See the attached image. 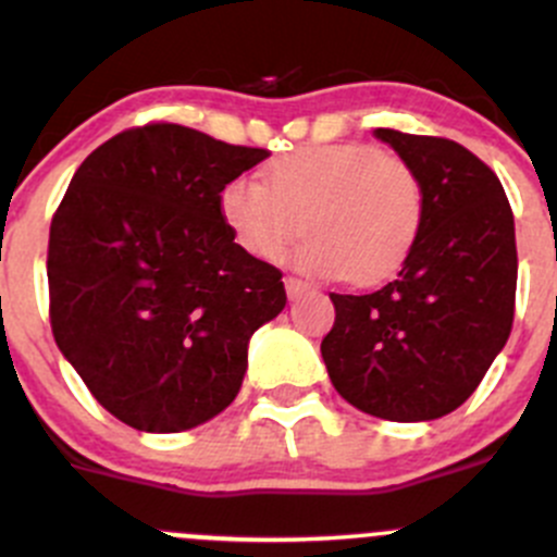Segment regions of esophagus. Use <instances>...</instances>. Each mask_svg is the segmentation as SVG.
<instances>
[{
    "label": "esophagus",
    "instance_id": "obj_1",
    "mask_svg": "<svg viewBox=\"0 0 557 557\" xmlns=\"http://www.w3.org/2000/svg\"><path fill=\"white\" fill-rule=\"evenodd\" d=\"M285 290H288V299H296V296H301L305 290H310V283H305V280L299 277H285Z\"/></svg>",
    "mask_w": 557,
    "mask_h": 557
}]
</instances>
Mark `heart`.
I'll use <instances>...</instances> for the list:
<instances>
[{"instance_id": "obj_1", "label": "heart", "mask_w": 557, "mask_h": 557, "mask_svg": "<svg viewBox=\"0 0 557 557\" xmlns=\"http://www.w3.org/2000/svg\"><path fill=\"white\" fill-rule=\"evenodd\" d=\"M221 215L237 245L277 261L301 232L296 263L318 277L377 283L418 243L425 188L404 156L367 143L312 145L274 161L256 180L234 177L221 190Z\"/></svg>"}]
</instances>
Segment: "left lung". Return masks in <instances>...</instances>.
<instances>
[{
    "mask_svg": "<svg viewBox=\"0 0 557 557\" xmlns=\"http://www.w3.org/2000/svg\"><path fill=\"white\" fill-rule=\"evenodd\" d=\"M423 180L425 221L396 280L331 294L320 342L339 396L396 423L458 409L507 345L518 290L515 218L496 172L445 137L377 128Z\"/></svg>",
    "mask_w": 557,
    "mask_h": 557,
    "instance_id": "left-lung-1",
    "label": "left lung"
}]
</instances>
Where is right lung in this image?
I'll list each match as a JSON object with an SVG mask.
<instances>
[{"label": "right lung", "instance_id": "add662e5", "mask_svg": "<svg viewBox=\"0 0 557 557\" xmlns=\"http://www.w3.org/2000/svg\"><path fill=\"white\" fill-rule=\"evenodd\" d=\"M267 156L159 121L77 166L50 221V329L121 423L177 434L239 393L252 331L288 296L277 267L234 243L221 190Z\"/></svg>", "mask_w": 557, "mask_h": 557}]
</instances>
